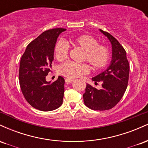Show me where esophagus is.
I'll list each match as a JSON object with an SVG mask.
<instances>
[{
	"instance_id": "34e87169",
	"label": "esophagus",
	"mask_w": 148,
	"mask_h": 148,
	"mask_svg": "<svg viewBox=\"0 0 148 148\" xmlns=\"http://www.w3.org/2000/svg\"><path fill=\"white\" fill-rule=\"evenodd\" d=\"M74 81V80L71 79H65V82L66 84H71Z\"/></svg>"
}]
</instances>
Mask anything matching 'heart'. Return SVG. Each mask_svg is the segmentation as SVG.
<instances>
[{
	"label": "heart",
	"instance_id": "1",
	"mask_svg": "<svg viewBox=\"0 0 148 148\" xmlns=\"http://www.w3.org/2000/svg\"><path fill=\"white\" fill-rule=\"evenodd\" d=\"M72 42L76 47L84 51L82 60L87 61L94 70H100L106 67L111 57L109 49L103 45H99V42L95 37L88 35H81L74 37ZM69 45L64 40H60L56 44L54 55L58 61L65 60L68 56ZM89 67L86 63H75L66 62L60 64L58 72L61 75L75 79L81 75L88 74Z\"/></svg>",
	"mask_w": 148,
	"mask_h": 148
}]
</instances>
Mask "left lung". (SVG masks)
I'll list each match as a JSON object with an SVG mask.
<instances>
[{
	"instance_id": "left-lung-1",
	"label": "left lung",
	"mask_w": 148,
	"mask_h": 148,
	"mask_svg": "<svg viewBox=\"0 0 148 148\" xmlns=\"http://www.w3.org/2000/svg\"><path fill=\"white\" fill-rule=\"evenodd\" d=\"M99 30L111 42L112 59L106 70L92 78L96 85L101 83V88L97 90L87 84L83 97L85 105L90 109L106 111L113 108L125 94L128 84L130 64L123 46L111 34Z\"/></svg>"
}]
</instances>
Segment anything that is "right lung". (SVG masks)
<instances>
[{
	"mask_svg": "<svg viewBox=\"0 0 148 148\" xmlns=\"http://www.w3.org/2000/svg\"><path fill=\"white\" fill-rule=\"evenodd\" d=\"M64 28L43 32L27 46L19 67V84L26 101L42 111H53L62 103L64 79L59 76L54 82L46 81L51 72L56 43Z\"/></svg>",
	"mask_w": 148,
	"mask_h": 148,
	"instance_id": "1",
	"label": "right lung"
}]
</instances>
